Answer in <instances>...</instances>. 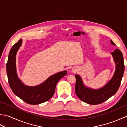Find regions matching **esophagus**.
Returning <instances> with one entry per match:
<instances>
[{
    "mask_svg": "<svg viewBox=\"0 0 127 127\" xmlns=\"http://www.w3.org/2000/svg\"><path fill=\"white\" fill-rule=\"evenodd\" d=\"M72 71H74V72H76V69H72Z\"/></svg>",
    "mask_w": 127,
    "mask_h": 127,
    "instance_id": "1",
    "label": "esophagus"
}]
</instances>
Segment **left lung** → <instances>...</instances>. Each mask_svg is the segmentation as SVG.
Returning a JSON list of instances; mask_svg holds the SVG:
<instances>
[{
  "instance_id": "1",
  "label": "left lung",
  "mask_w": 127,
  "mask_h": 127,
  "mask_svg": "<svg viewBox=\"0 0 127 127\" xmlns=\"http://www.w3.org/2000/svg\"><path fill=\"white\" fill-rule=\"evenodd\" d=\"M111 44L116 45L112 40ZM116 64V69L112 77L106 85L99 89H93L85 86L79 75H75V93L83 102L91 105L101 104L107 100L117 92L120 87L125 71V64L122 52L116 48L111 53Z\"/></svg>"
}]
</instances>
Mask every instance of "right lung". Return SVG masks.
Returning <instances> with one entry per match:
<instances>
[{"label": "right lung", "instance_id": "right-lung-1", "mask_svg": "<svg viewBox=\"0 0 127 127\" xmlns=\"http://www.w3.org/2000/svg\"><path fill=\"white\" fill-rule=\"evenodd\" d=\"M22 39L13 46L11 49L6 64V71L10 87L16 95L31 105L42 103L50 99L55 93L57 83L66 75V70L51 75L44 82L35 86L24 84L19 79L16 70V54L21 46Z\"/></svg>", "mask_w": 127, "mask_h": 127}]
</instances>
